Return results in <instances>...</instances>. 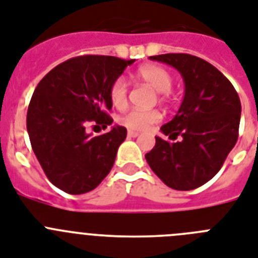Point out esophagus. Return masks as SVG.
Segmentation results:
<instances>
[{"label": "esophagus", "instance_id": "34e87169", "mask_svg": "<svg viewBox=\"0 0 258 258\" xmlns=\"http://www.w3.org/2000/svg\"><path fill=\"white\" fill-rule=\"evenodd\" d=\"M127 135H128L130 138H136V136H139V133H138V131H133V130H128Z\"/></svg>", "mask_w": 258, "mask_h": 258}]
</instances>
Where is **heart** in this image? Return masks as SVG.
Listing matches in <instances>:
<instances>
[{
    "instance_id": "b5f03b06",
    "label": "heart",
    "mask_w": 258,
    "mask_h": 258,
    "mask_svg": "<svg viewBox=\"0 0 258 258\" xmlns=\"http://www.w3.org/2000/svg\"><path fill=\"white\" fill-rule=\"evenodd\" d=\"M136 77L140 81L148 84L156 92L161 93L160 99H165L169 96V90L173 86L172 73L160 66H143L136 71ZM128 86L123 77H118L111 82L109 88V97L115 107H122L127 102ZM161 112L159 110H128L119 116V124L133 131H144L151 125L161 120Z\"/></svg>"
}]
</instances>
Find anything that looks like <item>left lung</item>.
<instances>
[{"mask_svg": "<svg viewBox=\"0 0 258 258\" xmlns=\"http://www.w3.org/2000/svg\"><path fill=\"white\" fill-rule=\"evenodd\" d=\"M181 73L185 97L176 116L161 127L147 162L166 186L192 190L219 172L239 138L241 103L233 85L209 61L189 53L151 56Z\"/></svg>", "mask_w": 258, "mask_h": 258, "instance_id": "1", "label": "left lung"}]
</instances>
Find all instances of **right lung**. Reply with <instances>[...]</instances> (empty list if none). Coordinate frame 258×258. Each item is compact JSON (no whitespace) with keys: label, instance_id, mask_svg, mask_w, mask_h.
<instances>
[{"label":"right lung","instance_id":"add662e5","mask_svg":"<svg viewBox=\"0 0 258 258\" xmlns=\"http://www.w3.org/2000/svg\"><path fill=\"white\" fill-rule=\"evenodd\" d=\"M134 61L77 56L56 66L36 86L27 110V133L45 176L62 191H92L111 170L127 130L115 125L92 136L86 127L111 124L109 88Z\"/></svg>","mask_w":258,"mask_h":258}]
</instances>
